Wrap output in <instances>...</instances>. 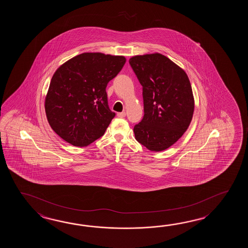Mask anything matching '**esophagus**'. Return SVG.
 Here are the masks:
<instances>
[{"instance_id": "obj_1", "label": "esophagus", "mask_w": 248, "mask_h": 248, "mask_svg": "<svg viewBox=\"0 0 248 248\" xmlns=\"http://www.w3.org/2000/svg\"><path fill=\"white\" fill-rule=\"evenodd\" d=\"M117 116L119 117V118H124V117L126 116V112H125V111L119 112V113L117 114Z\"/></svg>"}]
</instances>
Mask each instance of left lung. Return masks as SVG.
I'll return each mask as SVG.
<instances>
[{"instance_id":"left-lung-1","label":"left lung","mask_w":248,"mask_h":248,"mask_svg":"<svg viewBox=\"0 0 248 248\" xmlns=\"http://www.w3.org/2000/svg\"><path fill=\"white\" fill-rule=\"evenodd\" d=\"M129 63L142 86V122L135 137L148 150L161 152L173 145L190 126L194 97L185 70L159 53L135 56Z\"/></svg>"}]
</instances>
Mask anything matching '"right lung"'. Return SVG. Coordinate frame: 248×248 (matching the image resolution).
I'll return each mask as SVG.
<instances>
[{
    "mask_svg": "<svg viewBox=\"0 0 248 248\" xmlns=\"http://www.w3.org/2000/svg\"><path fill=\"white\" fill-rule=\"evenodd\" d=\"M126 63L123 56L82 53L60 65L45 97L47 122L74 146L100 138L115 116L108 106L106 86Z\"/></svg>",
    "mask_w": 248,
    "mask_h": 248,
    "instance_id": "add662e5",
    "label": "right lung"
}]
</instances>
